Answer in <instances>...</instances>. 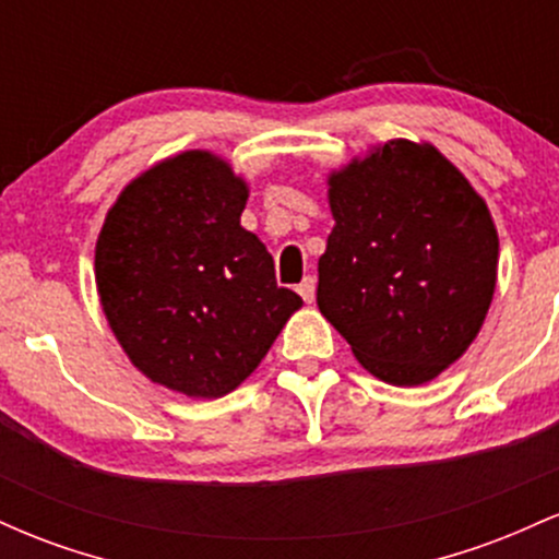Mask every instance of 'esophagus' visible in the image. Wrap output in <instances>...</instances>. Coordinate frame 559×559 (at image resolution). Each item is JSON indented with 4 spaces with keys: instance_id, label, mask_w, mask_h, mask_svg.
Wrapping results in <instances>:
<instances>
[{
    "instance_id": "1",
    "label": "esophagus",
    "mask_w": 559,
    "mask_h": 559,
    "mask_svg": "<svg viewBox=\"0 0 559 559\" xmlns=\"http://www.w3.org/2000/svg\"><path fill=\"white\" fill-rule=\"evenodd\" d=\"M297 292H299V297L305 299V301L316 299V278H310V275H307V278L297 286Z\"/></svg>"
}]
</instances>
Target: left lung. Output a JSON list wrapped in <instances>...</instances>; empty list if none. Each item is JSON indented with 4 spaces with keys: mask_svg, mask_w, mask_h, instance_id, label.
<instances>
[{
    "mask_svg": "<svg viewBox=\"0 0 559 559\" xmlns=\"http://www.w3.org/2000/svg\"><path fill=\"white\" fill-rule=\"evenodd\" d=\"M333 226L318 307L357 360L420 386L463 357L497 286L499 239L467 178L431 144L396 139L331 173Z\"/></svg>",
    "mask_w": 559,
    "mask_h": 559,
    "instance_id": "obj_1",
    "label": "left lung"
}]
</instances>
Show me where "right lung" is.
I'll list each match as a JSON object with an SVG mask.
<instances>
[{
  "label": "right lung",
  "instance_id": "1",
  "mask_svg": "<svg viewBox=\"0 0 559 559\" xmlns=\"http://www.w3.org/2000/svg\"><path fill=\"white\" fill-rule=\"evenodd\" d=\"M247 197L226 159L191 150L141 173L105 217L94 254L102 310L159 386L226 396L301 307L275 284L265 243L241 228Z\"/></svg>",
  "mask_w": 559,
  "mask_h": 559
}]
</instances>
